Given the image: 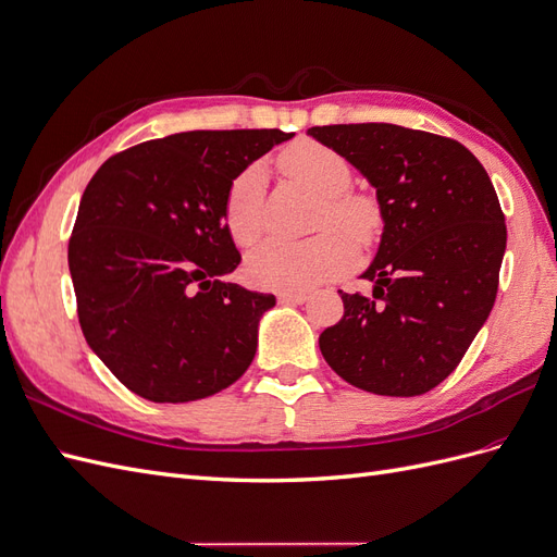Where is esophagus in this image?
<instances>
[{"label":"esophagus","mask_w":557,"mask_h":557,"mask_svg":"<svg viewBox=\"0 0 557 557\" xmlns=\"http://www.w3.org/2000/svg\"><path fill=\"white\" fill-rule=\"evenodd\" d=\"M278 299L283 301V305H305L309 297H307V293H281Z\"/></svg>","instance_id":"esophagus-1"}]
</instances>
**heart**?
<instances>
[{
  "label": "heart",
  "instance_id": "b5f03b06",
  "mask_svg": "<svg viewBox=\"0 0 557 557\" xmlns=\"http://www.w3.org/2000/svg\"><path fill=\"white\" fill-rule=\"evenodd\" d=\"M278 166L285 176L320 197L315 227L331 230L305 242H262L246 256L244 272L258 288L299 293L350 269L356 262V248L349 240L352 238L358 246L374 244L383 230V211L372 195L348 190V160L325 144L299 139L283 148ZM223 221L237 246H250L260 237L262 170L258 164L246 166L230 183Z\"/></svg>",
  "mask_w": 557,
  "mask_h": 557
}]
</instances>
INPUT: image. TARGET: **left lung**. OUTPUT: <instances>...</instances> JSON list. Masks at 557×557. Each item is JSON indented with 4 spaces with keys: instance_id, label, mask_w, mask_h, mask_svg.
Returning a JSON list of instances; mask_svg holds the SVG:
<instances>
[{
    "instance_id": "left-lung-1",
    "label": "left lung",
    "mask_w": 557,
    "mask_h": 557,
    "mask_svg": "<svg viewBox=\"0 0 557 557\" xmlns=\"http://www.w3.org/2000/svg\"><path fill=\"white\" fill-rule=\"evenodd\" d=\"M309 134L372 183L383 234L344 318L320 334L327 364L360 391L416 397L460 364L491 315L507 225L483 164L455 139L391 123Z\"/></svg>"
}]
</instances>
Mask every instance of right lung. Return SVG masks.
Masks as SVG:
<instances>
[{"mask_svg": "<svg viewBox=\"0 0 557 557\" xmlns=\"http://www.w3.org/2000/svg\"><path fill=\"white\" fill-rule=\"evenodd\" d=\"M281 129H195L109 158L81 197L70 239L78 323L134 395L195 401L225 391L256 358L276 305L225 276L242 256L223 221L230 183Z\"/></svg>", "mask_w": 557, "mask_h": 557, "instance_id": "add662e5", "label": "right lung"}]
</instances>
